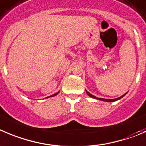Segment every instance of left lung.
<instances>
[{
    "label": "left lung",
    "mask_w": 146,
    "mask_h": 146,
    "mask_svg": "<svg viewBox=\"0 0 146 146\" xmlns=\"http://www.w3.org/2000/svg\"><path fill=\"white\" fill-rule=\"evenodd\" d=\"M86 93H87V94L88 95V96H90V97L93 98L98 99V100H103V101H106V102H114V101H116V100H119V99H121V98H123V97L124 96H125V95L127 94V93H125V94H124V95H123V96H121V97L117 98H115V99H105V98H97V97H96V96H93V95L90 94V93H89V92H88L87 90H86Z\"/></svg>",
    "instance_id": "left-lung-1"
}]
</instances>
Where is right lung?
Wrapping results in <instances>:
<instances>
[{
  "label": "right lung",
  "instance_id": "right-lung-1",
  "mask_svg": "<svg viewBox=\"0 0 146 146\" xmlns=\"http://www.w3.org/2000/svg\"><path fill=\"white\" fill-rule=\"evenodd\" d=\"M58 93H59V92H58V93H55V94L52 95V96H48V97H47V98H50V97H53V96H56V95H57V94H58Z\"/></svg>",
  "mask_w": 146,
  "mask_h": 146
}]
</instances>
